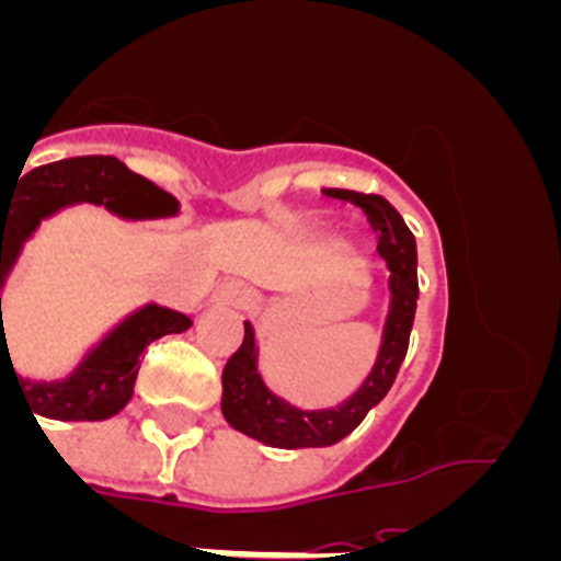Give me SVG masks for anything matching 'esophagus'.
<instances>
[{
	"mask_svg": "<svg viewBox=\"0 0 561 561\" xmlns=\"http://www.w3.org/2000/svg\"><path fill=\"white\" fill-rule=\"evenodd\" d=\"M213 304L227 306V309H244L250 304V289L244 284H221L213 291Z\"/></svg>",
	"mask_w": 561,
	"mask_h": 561,
	"instance_id": "1",
	"label": "esophagus"
}]
</instances>
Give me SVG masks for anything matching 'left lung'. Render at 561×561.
I'll return each instance as SVG.
<instances>
[{
  "label": "left lung",
  "instance_id": "obj_1",
  "mask_svg": "<svg viewBox=\"0 0 561 561\" xmlns=\"http://www.w3.org/2000/svg\"><path fill=\"white\" fill-rule=\"evenodd\" d=\"M334 199H345L368 213L370 225L379 232V255L388 264L390 304L376 359L359 388L331 408H297L284 396L272 393L261 376L257 336L250 320H244V342L230 356L221 374V413L238 433L277 449H314L334 447L336 440L354 433L362 419L379 404L393 388L396 374L408 356L410 331L419 300V250L415 236L393 205L381 196H365L354 191H325Z\"/></svg>",
  "mask_w": 561,
  "mask_h": 561
}]
</instances>
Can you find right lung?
Returning <instances> with one entry per match:
<instances>
[{
	"label": "right lung",
	"mask_w": 561,
	"mask_h": 561,
	"mask_svg": "<svg viewBox=\"0 0 561 561\" xmlns=\"http://www.w3.org/2000/svg\"><path fill=\"white\" fill-rule=\"evenodd\" d=\"M27 162V160H24ZM76 205H98L126 221H153L180 216V202L171 193L128 171L114 157H76L19 173L13 187L0 185V376L8 368L16 376L4 340L2 295L16 270L24 244L36 236L42 221ZM193 320L160 304H146L114 323L81 356L64 379H22L19 390L30 413L58 421H106L121 413L134 396L140 356L153 340L182 334ZM33 415V419H36ZM38 421V419H36Z\"/></svg>",
	"instance_id": "add662e5"
}]
</instances>
